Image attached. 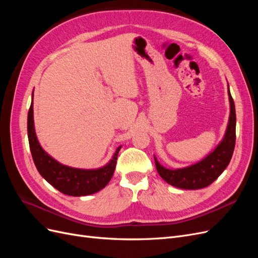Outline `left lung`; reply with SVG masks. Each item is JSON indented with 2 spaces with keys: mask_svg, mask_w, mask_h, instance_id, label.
Returning <instances> with one entry per match:
<instances>
[{
  "mask_svg": "<svg viewBox=\"0 0 258 258\" xmlns=\"http://www.w3.org/2000/svg\"><path fill=\"white\" fill-rule=\"evenodd\" d=\"M228 96L230 115L226 134L221 143L206 158L189 167L171 170L162 167L154 156L157 172L168 184L182 189L204 188L212 184L229 165L236 144V108L230 95L229 86Z\"/></svg>",
  "mask_w": 258,
  "mask_h": 258,
  "instance_id": "8db88e82",
  "label": "left lung"
}]
</instances>
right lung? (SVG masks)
Returning a JSON list of instances; mask_svg holds the SVG:
<instances>
[{
	"instance_id": "1",
	"label": "right lung",
	"mask_w": 258,
	"mask_h": 258,
	"mask_svg": "<svg viewBox=\"0 0 258 258\" xmlns=\"http://www.w3.org/2000/svg\"><path fill=\"white\" fill-rule=\"evenodd\" d=\"M28 138L34 165L40 174L54 188L74 197L95 194L107 185L114 174L117 156L121 146L117 147L112 159L99 169H77L62 165L46 153L38 143L33 120V95L28 113Z\"/></svg>"
}]
</instances>
